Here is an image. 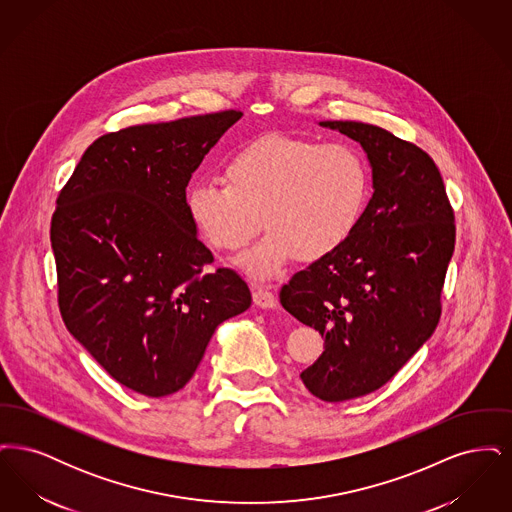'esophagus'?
Segmentation results:
<instances>
[{"mask_svg": "<svg viewBox=\"0 0 512 512\" xmlns=\"http://www.w3.org/2000/svg\"><path fill=\"white\" fill-rule=\"evenodd\" d=\"M253 301L257 307H263V309H274L278 305L276 301V295L270 292L265 286H257L253 288Z\"/></svg>", "mask_w": 512, "mask_h": 512, "instance_id": "esophagus-1", "label": "esophagus"}]
</instances>
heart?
Instances as JSON below:
<instances>
[{
  "mask_svg": "<svg viewBox=\"0 0 512 512\" xmlns=\"http://www.w3.org/2000/svg\"><path fill=\"white\" fill-rule=\"evenodd\" d=\"M224 180H199L186 211L205 242L238 251L267 226L242 259L257 278L278 274L297 255L318 261L345 244L365 213L370 174L363 153L347 142L322 144L267 136L236 149Z\"/></svg>",
  "mask_w": 512,
  "mask_h": 512,
  "instance_id": "heart-1",
  "label": "heart"
}]
</instances>
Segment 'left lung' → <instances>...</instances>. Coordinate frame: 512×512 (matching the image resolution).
<instances>
[{
    "label": "left lung",
    "mask_w": 512,
    "mask_h": 512,
    "mask_svg": "<svg viewBox=\"0 0 512 512\" xmlns=\"http://www.w3.org/2000/svg\"><path fill=\"white\" fill-rule=\"evenodd\" d=\"M320 124L363 146L374 194L351 238L295 272L280 303L324 338L305 388L338 403L382 388L434 334L455 215L424 149L366 122Z\"/></svg>",
    "instance_id": "8db88e82"
}]
</instances>
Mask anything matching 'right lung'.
Wrapping results in <instances>:
<instances>
[{"label":"right lung","instance_id":"right-lung-1","mask_svg":"<svg viewBox=\"0 0 512 512\" xmlns=\"http://www.w3.org/2000/svg\"><path fill=\"white\" fill-rule=\"evenodd\" d=\"M240 117L226 109L103 134L57 197L61 317L128 390H182L220 322L251 305L232 268L207 270L213 253L186 211L192 172Z\"/></svg>","mask_w":512,"mask_h":512}]
</instances>
